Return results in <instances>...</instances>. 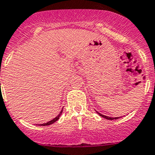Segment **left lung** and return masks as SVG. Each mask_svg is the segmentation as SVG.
Instances as JSON below:
<instances>
[{"label":"left lung","instance_id":"left-lung-1","mask_svg":"<svg viewBox=\"0 0 155 155\" xmlns=\"http://www.w3.org/2000/svg\"><path fill=\"white\" fill-rule=\"evenodd\" d=\"M96 112H97L98 115H100V116H101V117L106 119V120H116V119L119 118V117H109V116H104V115H102V114H101V113H99L97 111H96Z\"/></svg>","mask_w":155,"mask_h":155}]
</instances>
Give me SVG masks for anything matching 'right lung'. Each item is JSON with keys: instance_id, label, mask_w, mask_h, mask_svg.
<instances>
[{"instance_id": "obj_1", "label": "right lung", "mask_w": 155, "mask_h": 155, "mask_svg": "<svg viewBox=\"0 0 155 155\" xmlns=\"http://www.w3.org/2000/svg\"><path fill=\"white\" fill-rule=\"evenodd\" d=\"M62 110H63V108H62V111H61V112H60L59 114L58 115V116H56L55 118H54L53 120H51V121H49V122L46 123V124H39V126H48V125H51V124H54V122H56V121H57L58 120V119H59L60 116H61V115H62Z\"/></svg>"}]
</instances>
